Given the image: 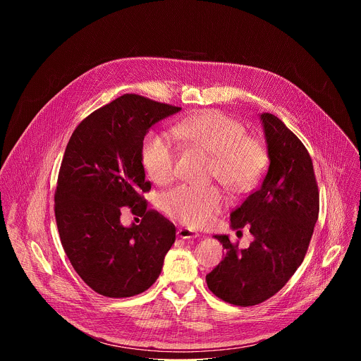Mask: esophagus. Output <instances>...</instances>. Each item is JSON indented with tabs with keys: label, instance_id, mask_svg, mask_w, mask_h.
<instances>
[{
	"label": "esophagus",
	"instance_id": "34e87169",
	"mask_svg": "<svg viewBox=\"0 0 361 361\" xmlns=\"http://www.w3.org/2000/svg\"><path fill=\"white\" fill-rule=\"evenodd\" d=\"M177 235H178L180 238H183V240H190V238H198V237H200V234H198L197 231H192V230L184 228V227L178 228Z\"/></svg>",
	"mask_w": 361,
	"mask_h": 361
}]
</instances>
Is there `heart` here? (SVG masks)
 <instances>
[{
	"label": "heart",
	"instance_id": "b5f03b06",
	"mask_svg": "<svg viewBox=\"0 0 361 361\" xmlns=\"http://www.w3.org/2000/svg\"><path fill=\"white\" fill-rule=\"evenodd\" d=\"M174 135L184 144L213 156L212 174L233 191H247L262 178L267 169V151L260 140L248 137L244 126L220 111H205L178 123ZM142 164L157 184L174 176L177 149L163 134L149 133L141 149ZM226 197L217 187L180 185L166 192L161 207L171 219L202 227L223 210Z\"/></svg>",
	"mask_w": 361,
	"mask_h": 361
}]
</instances>
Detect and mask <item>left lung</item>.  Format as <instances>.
<instances>
[{
	"mask_svg": "<svg viewBox=\"0 0 361 361\" xmlns=\"http://www.w3.org/2000/svg\"><path fill=\"white\" fill-rule=\"evenodd\" d=\"M260 120L269 171L259 190L230 214V227H248L254 240L238 250L228 235H214L226 254L205 276L219 298L241 307L263 302L284 287L302 263L319 219L310 154L280 118L263 113Z\"/></svg>",
	"mask_w": 361,
	"mask_h": 361,
	"instance_id": "left-lung-1",
	"label": "left lung"
}]
</instances>
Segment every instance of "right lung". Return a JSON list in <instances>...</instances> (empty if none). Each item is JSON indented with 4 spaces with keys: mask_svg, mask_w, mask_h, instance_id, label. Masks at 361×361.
<instances>
[{
    "mask_svg": "<svg viewBox=\"0 0 361 361\" xmlns=\"http://www.w3.org/2000/svg\"><path fill=\"white\" fill-rule=\"evenodd\" d=\"M180 107L124 94L74 130L63 157L56 220L63 248L77 274L101 295L124 298L149 288L176 241V227L148 210L141 192L151 188L142 167L148 130ZM143 217L124 228L121 207Z\"/></svg>",
    "mask_w": 361,
    "mask_h": 361,
    "instance_id": "obj_1",
    "label": "right lung"
}]
</instances>
